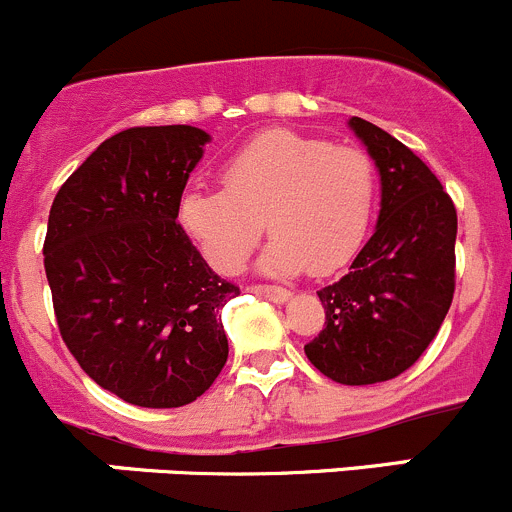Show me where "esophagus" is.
I'll return each instance as SVG.
<instances>
[{"label": "esophagus", "mask_w": 512, "mask_h": 512, "mask_svg": "<svg viewBox=\"0 0 512 512\" xmlns=\"http://www.w3.org/2000/svg\"><path fill=\"white\" fill-rule=\"evenodd\" d=\"M250 292L257 294V297L270 299V302H277V304L287 302V299L292 297V294H289L287 289H282V287H267V285H252Z\"/></svg>", "instance_id": "esophagus-1"}]
</instances>
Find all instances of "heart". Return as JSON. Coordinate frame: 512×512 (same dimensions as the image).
<instances>
[{
  "instance_id": "b5f03b06",
  "label": "heart",
  "mask_w": 512,
  "mask_h": 512,
  "mask_svg": "<svg viewBox=\"0 0 512 512\" xmlns=\"http://www.w3.org/2000/svg\"><path fill=\"white\" fill-rule=\"evenodd\" d=\"M225 188L193 185L180 198V225L220 272H237L262 235H275L260 272L329 275L359 247L376 198L374 160L359 148L267 131L225 163Z\"/></svg>"
}]
</instances>
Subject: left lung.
<instances>
[{
	"instance_id": "left-lung-1",
	"label": "left lung",
	"mask_w": 512,
	"mask_h": 512,
	"mask_svg": "<svg viewBox=\"0 0 512 512\" xmlns=\"http://www.w3.org/2000/svg\"><path fill=\"white\" fill-rule=\"evenodd\" d=\"M379 173V215L334 285L319 289L327 322L304 347L327 379L389 381L426 352L456 289L458 218L441 180L411 148L364 118H349Z\"/></svg>"
}]
</instances>
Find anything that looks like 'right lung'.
<instances>
[{"instance_id":"right-lung-1","label":"right lung","mask_w":512,"mask_h":512,"mask_svg":"<svg viewBox=\"0 0 512 512\" xmlns=\"http://www.w3.org/2000/svg\"><path fill=\"white\" fill-rule=\"evenodd\" d=\"M205 143L195 126L128 128L51 205L44 270L61 337L101 389L133 406L190 404L227 361L220 312L240 289L175 223Z\"/></svg>"}]
</instances>
